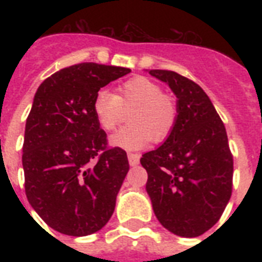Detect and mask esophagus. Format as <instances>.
Here are the masks:
<instances>
[{
	"label": "esophagus",
	"instance_id": "obj_1",
	"mask_svg": "<svg viewBox=\"0 0 262 262\" xmlns=\"http://www.w3.org/2000/svg\"><path fill=\"white\" fill-rule=\"evenodd\" d=\"M127 160L130 166H137L140 162V155L139 154H127Z\"/></svg>",
	"mask_w": 262,
	"mask_h": 262
}]
</instances>
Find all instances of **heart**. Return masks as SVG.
Masks as SVG:
<instances>
[{"label": "heart", "mask_w": 262, "mask_h": 262, "mask_svg": "<svg viewBox=\"0 0 262 262\" xmlns=\"http://www.w3.org/2000/svg\"><path fill=\"white\" fill-rule=\"evenodd\" d=\"M130 126L111 137L114 147L126 151H137L147 147L152 140L163 141L174 129L178 118V107L170 95L155 81L137 76L119 87V95L103 88L96 92L92 110L99 126L104 132H114L122 119V107H133Z\"/></svg>", "instance_id": "obj_1"}]
</instances>
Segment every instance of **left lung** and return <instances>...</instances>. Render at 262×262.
I'll return each instance as SVG.
<instances>
[{
	"instance_id": "1",
	"label": "left lung",
	"mask_w": 262,
	"mask_h": 262,
	"mask_svg": "<svg viewBox=\"0 0 262 262\" xmlns=\"http://www.w3.org/2000/svg\"><path fill=\"white\" fill-rule=\"evenodd\" d=\"M149 75L171 88L178 118L159 148L144 154L147 193L164 228L194 238L213 227L230 201L234 162L224 123L194 81L171 71Z\"/></svg>"
}]
</instances>
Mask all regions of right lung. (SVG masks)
<instances>
[{"instance_id": "add662e5", "label": "right lung", "mask_w": 262, "mask_h": 262, "mask_svg": "<svg viewBox=\"0 0 262 262\" xmlns=\"http://www.w3.org/2000/svg\"><path fill=\"white\" fill-rule=\"evenodd\" d=\"M130 73L77 63L39 85L27 118L23 168L28 203L55 231L72 236L104 227L127 171L126 152L107 147L92 110L96 92Z\"/></svg>"}]
</instances>
